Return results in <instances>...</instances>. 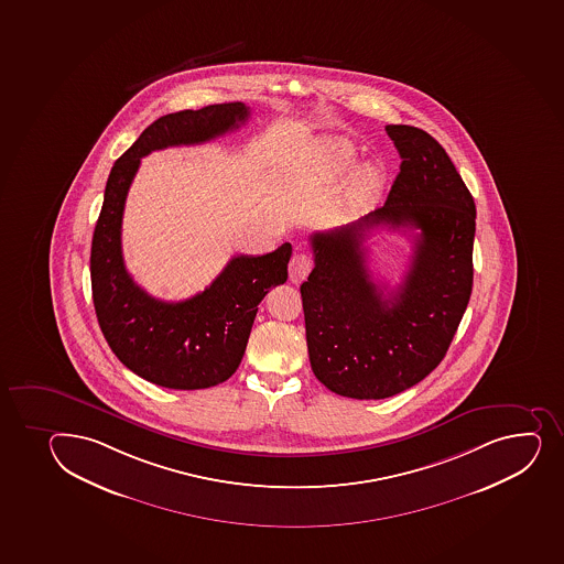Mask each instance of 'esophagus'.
Listing matches in <instances>:
<instances>
[{"instance_id": "1", "label": "esophagus", "mask_w": 564, "mask_h": 564, "mask_svg": "<svg viewBox=\"0 0 564 564\" xmlns=\"http://www.w3.org/2000/svg\"><path fill=\"white\" fill-rule=\"evenodd\" d=\"M311 270H313V259L307 253H296L289 262V278L296 285L307 278Z\"/></svg>"}]
</instances>
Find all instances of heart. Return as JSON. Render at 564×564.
I'll return each mask as SVG.
<instances>
[{"label": "heart", "instance_id": "b5f03b06", "mask_svg": "<svg viewBox=\"0 0 564 564\" xmlns=\"http://www.w3.org/2000/svg\"><path fill=\"white\" fill-rule=\"evenodd\" d=\"M348 163V155H340L335 161V170H344ZM383 180V169L378 163L366 161V163L359 164L354 170V174L349 175L348 185H346V202L349 205H355L373 198L381 191Z\"/></svg>", "mask_w": 564, "mask_h": 564}]
</instances>
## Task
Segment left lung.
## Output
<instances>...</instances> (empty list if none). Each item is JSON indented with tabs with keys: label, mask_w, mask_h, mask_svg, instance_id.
I'll return each instance as SVG.
<instances>
[{
	"label": "left lung",
	"mask_w": 564,
	"mask_h": 564,
	"mask_svg": "<svg viewBox=\"0 0 564 564\" xmlns=\"http://www.w3.org/2000/svg\"><path fill=\"white\" fill-rule=\"evenodd\" d=\"M403 159L383 207L311 235L314 268L300 286L308 359L319 383L355 400H383L430 376L470 302L476 204L430 133L387 126ZM419 228L414 261L383 296L365 268L376 226Z\"/></svg>",
	"instance_id": "8db88e82"
}]
</instances>
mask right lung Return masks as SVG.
Wrapping results in <instances>:
<instances>
[{
  "label": "right lung",
  "instance_id": "obj_1",
  "mask_svg": "<svg viewBox=\"0 0 564 564\" xmlns=\"http://www.w3.org/2000/svg\"><path fill=\"white\" fill-rule=\"evenodd\" d=\"M250 117L240 101L161 117L112 166L94 229L90 281L99 327L112 354L150 383L175 390L209 389L231 378L245 357L257 305L283 285L292 246L267 256H237L204 292L183 302L150 296L129 275L122 257V216L140 159L170 145L202 144L238 129Z\"/></svg>",
  "mask_w": 564,
  "mask_h": 564
}]
</instances>
